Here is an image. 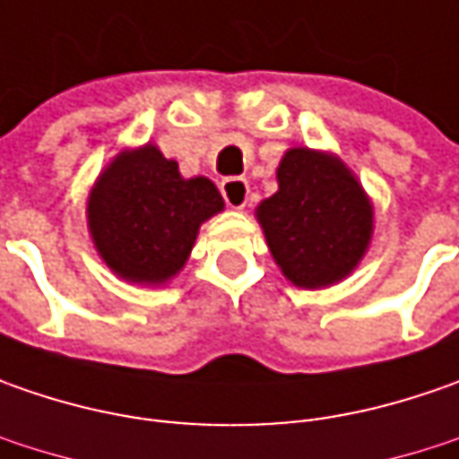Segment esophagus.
<instances>
[{"mask_svg": "<svg viewBox=\"0 0 459 459\" xmlns=\"http://www.w3.org/2000/svg\"><path fill=\"white\" fill-rule=\"evenodd\" d=\"M220 188L230 209H245L250 202V186L245 178H224Z\"/></svg>", "mask_w": 459, "mask_h": 459, "instance_id": "34e87169", "label": "esophagus"}]
</instances>
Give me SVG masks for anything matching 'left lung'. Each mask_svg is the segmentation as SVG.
<instances>
[{
    "instance_id": "1",
    "label": "left lung",
    "mask_w": 459,
    "mask_h": 459,
    "mask_svg": "<svg viewBox=\"0 0 459 459\" xmlns=\"http://www.w3.org/2000/svg\"><path fill=\"white\" fill-rule=\"evenodd\" d=\"M278 191L257 204L268 250L293 286L316 291L344 281L370 247L373 202L340 155L296 145L283 152Z\"/></svg>"
}]
</instances>
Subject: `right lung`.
<instances>
[{
  "label": "right lung",
  "instance_id": "right-lung-1",
  "mask_svg": "<svg viewBox=\"0 0 459 459\" xmlns=\"http://www.w3.org/2000/svg\"><path fill=\"white\" fill-rule=\"evenodd\" d=\"M224 209L206 176L184 178L158 145L119 151L86 199V224L107 268L137 286H166L184 271L199 227Z\"/></svg>",
  "mask_w": 459,
  "mask_h": 459
}]
</instances>
